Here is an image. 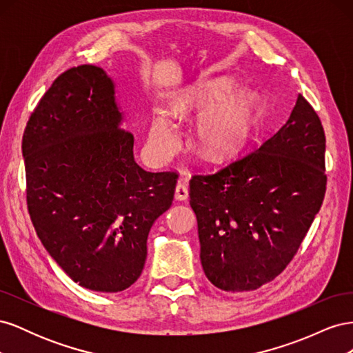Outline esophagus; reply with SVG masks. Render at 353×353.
Returning <instances> with one entry per match:
<instances>
[{
    "label": "esophagus",
    "instance_id": "34e87169",
    "mask_svg": "<svg viewBox=\"0 0 353 353\" xmlns=\"http://www.w3.org/2000/svg\"><path fill=\"white\" fill-rule=\"evenodd\" d=\"M175 199L176 200H187L188 199V187H187V178H181L179 183L175 188Z\"/></svg>",
    "mask_w": 353,
    "mask_h": 353
}]
</instances>
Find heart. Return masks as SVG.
Returning <instances> with one entry per match:
<instances>
[{"instance_id": "1", "label": "heart", "mask_w": 353, "mask_h": 353, "mask_svg": "<svg viewBox=\"0 0 353 353\" xmlns=\"http://www.w3.org/2000/svg\"><path fill=\"white\" fill-rule=\"evenodd\" d=\"M234 91V82L227 78L199 83L188 90L170 105L176 117L191 113H209L199 125L197 140L200 152L209 159H222L237 150L249 132L252 121V100L245 92H239L224 103ZM224 104L222 105L221 103ZM178 135L174 126L163 116L154 117L150 130V145L160 156H168L175 150Z\"/></svg>"}]
</instances>
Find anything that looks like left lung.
Returning <instances> with one entry per match:
<instances>
[{
  "instance_id": "left-lung-1",
  "label": "left lung",
  "mask_w": 353,
  "mask_h": 353,
  "mask_svg": "<svg viewBox=\"0 0 353 353\" xmlns=\"http://www.w3.org/2000/svg\"><path fill=\"white\" fill-rule=\"evenodd\" d=\"M325 185L324 128L297 94L290 117L259 148L190 179L208 280L249 292L279 276L321 209Z\"/></svg>"
}]
</instances>
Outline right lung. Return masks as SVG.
Here are the masks:
<instances>
[{
    "label": "right lung",
    "instance_id": "add662e5",
    "mask_svg": "<svg viewBox=\"0 0 353 353\" xmlns=\"http://www.w3.org/2000/svg\"><path fill=\"white\" fill-rule=\"evenodd\" d=\"M101 68L63 72L26 123V201L41 243L74 283L117 293L141 275L147 237L172 205L178 174L147 172L121 128Z\"/></svg>",
    "mask_w": 353,
    "mask_h": 353
}]
</instances>
